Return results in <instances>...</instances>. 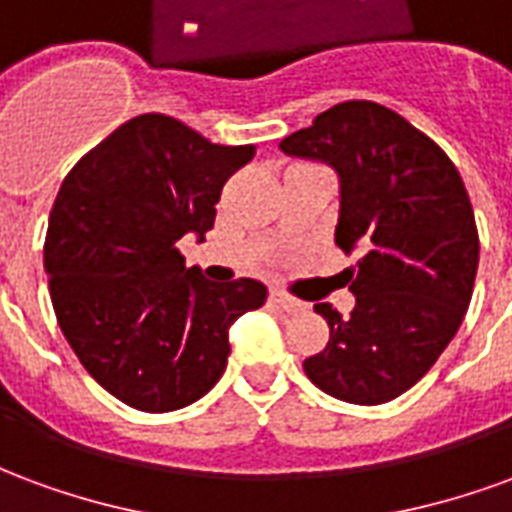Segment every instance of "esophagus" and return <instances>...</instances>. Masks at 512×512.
<instances>
[{"mask_svg":"<svg viewBox=\"0 0 512 512\" xmlns=\"http://www.w3.org/2000/svg\"><path fill=\"white\" fill-rule=\"evenodd\" d=\"M268 301L274 304V307H279L282 312H290V315H296V312L304 310V301L293 299V296H288V293H282V290H271V296H268Z\"/></svg>","mask_w":512,"mask_h":512,"instance_id":"1","label":"esophagus"}]
</instances>
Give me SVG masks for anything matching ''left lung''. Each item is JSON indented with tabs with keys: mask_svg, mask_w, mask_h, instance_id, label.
Instances as JSON below:
<instances>
[{
	"mask_svg": "<svg viewBox=\"0 0 512 512\" xmlns=\"http://www.w3.org/2000/svg\"><path fill=\"white\" fill-rule=\"evenodd\" d=\"M279 147L337 169L334 241L365 252L345 268L351 315L315 304L329 343L304 359V373L345 403H389L436 365L472 301L480 238L461 172L428 134L376 101L332 106Z\"/></svg>",
	"mask_w": 512,
	"mask_h": 512,
	"instance_id": "8db88e82",
	"label": "left lung"
}]
</instances>
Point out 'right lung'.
Returning a JSON list of instances; mask_svg holds the SVG:
<instances>
[{"label":"right lung","instance_id":"add662e5","mask_svg":"<svg viewBox=\"0 0 512 512\" xmlns=\"http://www.w3.org/2000/svg\"><path fill=\"white\" fill-rule=\"evenodd\" d=\"M255 145H213L167 115L128 120L62 180L43 266L65 340L126 406L164 414L222 378L227 329L266 304L255 279L208 282L178 241L213 227L227 178Z\"/></svg>","mask_w":512,"mask_h":512}]
</instances>
